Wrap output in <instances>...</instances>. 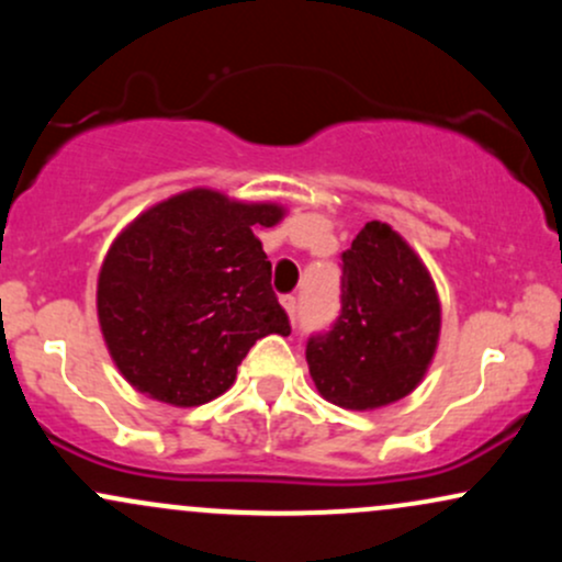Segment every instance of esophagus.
Returning a JSON list of instances; mask_svg holds the SVG:
<instances>
[{"mask_svg":"<svg viewBox=\"0 0 562 562\" xmlns=\"http://www.w3.org/2000/svg\"><path fill=\"white\" fill-rule=\"evenodd\" d=\"M280 303H282V306H285L288 317L295 319V295H282Z\"/></svg>","mask_w":562,"mask_h":562,"instance_id":"esophagus-1","label":"esophagus"}]
</instances>
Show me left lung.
Segmentation results:
<instances>
[{"label": "left lung", "mask_w": 562, "mask_h": 562, "mask_svg": "<svg viewBox=\"0 0 562 562\" xmlns=\"http://www.w3.org/2000/svg\"><path fill=\"white\" fill-rule=\"evenodd\" d=\"M340 314L306 344L314 385L344 409L409 396L428 372L441 303L420 256L383 222H367L344 250Z\"/></svg>", "instance_id": "obj_1"}]
</instances>
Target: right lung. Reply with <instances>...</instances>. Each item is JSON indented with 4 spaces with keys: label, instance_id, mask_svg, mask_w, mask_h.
<instances>
[{
    "label": "right lung",
    "instance_id": "obj_1",
    "mask_svg": "<svg viewBox=\"0 0 562 562\" xmlns=\"http://www.w3.org/2000/svg\"><path fill=\"white\" fill-rule=\"evenodd\" d=\"M285 209L216 190L179 192L115 237L97 280V317L115 367L139 393L200 406L235 383L263 335H290L256 227Z\"/></svg>",
    "mask_w": 562,
    "mask_h": 562
}]
</instances>
